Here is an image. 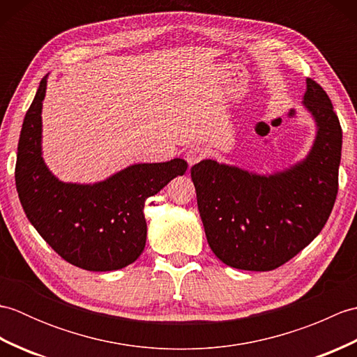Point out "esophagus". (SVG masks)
Here are the masks:
<instances>
[{"instance_id": "34e87169", "label": "esophagus", "mask_w": 357, "mask_h": 357, "mask_svg": "<svg viewBox=\"0 0 357 357\" xmlns=\"http://www.w3.org/2000/svg\"><path fill=\"white\" fill-rule=\"evenodd\" d=\"M206 155H207V151L204 147L192 146V147H188L185 151V161L188 162V165L192 167L195 164H198L199 161H202V159L206 158Z\"/></svg>"}]
</instances>
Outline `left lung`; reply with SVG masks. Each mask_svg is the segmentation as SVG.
<instances>
[{
    "label": "left lung",
    "mask_w": 357,
    "mask_h": 357,
    "mask_svg": "<svg viewBox=\"0 0 357 357\" xmlns=\"http://www.w3.org/2000/svg\"><path fill=\"white\" fill-rule=\"evenodd\" d=\"M304 105L317 133L308 156L290 169L256 174L211 159L192 167L207 242L229 267L275 270L328 221L339 187L342 128L327 92L312 78Z\"/></svg>",
    "instance_id": "1"
}]
</instances>
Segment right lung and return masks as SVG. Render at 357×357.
Wrapping results in <instances>:
<instances>
[{
  "mask_svg": "<svg viewBox=\"0 0 357 357\" xmlns=\"http://www.w3.org/2000/svg\"><path fill=\"white\" fill-rule=\"evenodd\" d=\"M47 75L41 79L22 123L15 184L27 219L64 261L89 271L127 267L147 239L144 204L187 162L135 164L96 184H67L53 176L41 156V109Z\"/></svg>",
  "mask_w": 357,
  "mask_h": 357,
  "instance_id": "add662e5",
  "label": "right lung"
}]
</instances>
